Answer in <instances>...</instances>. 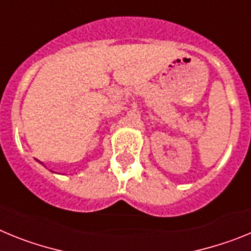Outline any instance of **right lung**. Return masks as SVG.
Returning a JSON list of instances; mask_svg holds the SVG:
<instances>
[{"label":"right lung","instance_id":"obj_1","mask_svg":"<svg viewBox=\"0 0 251 251\" xmlns=\"http://www.w3.org/2000/svg\"><path fill=\"white\" fill-rule=\"evenodd\" d=\"M40 163H41V162H40ZM41 165H43V163H41Z\"/></svg>","mask_w":251,"mask_h":251}]
</instances>
